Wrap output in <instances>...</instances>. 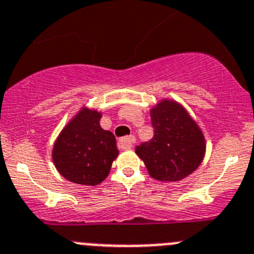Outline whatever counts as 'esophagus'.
I'll return each mask as SVG.
<instances>
[{
	"label": "esophagus",
	"mask_w": 254,
	"mask_h": 254,
	"mask_svg": "<svg viewBox=\"0 0 254 254\" xmlns=\"http://www.w3.org/2000/svg\"><path fill=\"white\" fill-rule=\"evenodd\" d=\"M136 141V138L134 135H130V136H125L119 140V148L122 149H130L132 146V144Z\"/></svg>",
	"instance_id": "1"
}]
</instances>
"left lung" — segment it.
I'll list each match as a JSON object with an SVG mask.
<instances>
[{
	"label": "left lung",
	"mask_w": 254,
	"mask_h": 254,
	"mask_svg": "<svg viewBox=\"0 0 254 254\" xmlns=\"http://www.w3.org/2000/svg\"><path fill=\"white\" fill-rule=\"evenodd\" d=\"M154 136L135 151L149 174L160 182H178L202 163L205 141L196 123L174 101H162L150 111Z\"/></svg>",
	"instance_id": "8db88e82"
}]
</instances>
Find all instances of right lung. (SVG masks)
I'll use <instances>...</instances> for the list:
<instances>
[{"mask_svg":"<svg viewBox=\"0 0 254 254\" xmlns=\"http://www.w3.org/2000/svg\"><path fill=\"white\" fill-rule=\"evenodd\" d=\"M101 114L82 109L61 131L52 150L56 169L67 181L98 186L119 154L115 136L100 127Z\"/></svg>","mask_w":254,"mask_h":254,"instance_id":"1","label":"right lung"}]
</instances>
